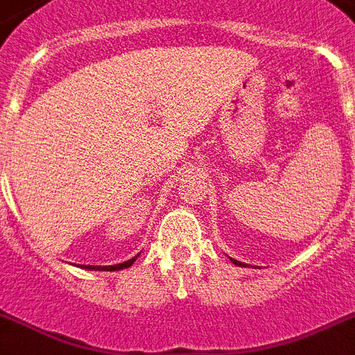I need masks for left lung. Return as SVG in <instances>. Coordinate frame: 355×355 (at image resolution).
I'll use <instances>...</instances> for the list:
<instances>
[{
  "mask_svg": "<svg viewBox=\"0 0 355 355\" xmlns=\"http://www.w3.org/2000/svg\"><path fill=\"white\" fill-rule=\"evenodd\" d=\"M230 261L234 263V265H237V266H245V263H241V261H237V259H232V257H230Z\"/></svg>",
  "mask_w": 355,
  "mask_h": 355,
  "instance_id": "left-lung-1",
  "label": "left lung"
}]
</instances>
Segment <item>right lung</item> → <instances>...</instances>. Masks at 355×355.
I'll list each match as a JSON object with an SVG mask.
<instances>
[{
    "instance_id": "1",
    "label": "right lung",
    "mask_w": 355,
    "mask_h": 355,
    "mask_svg": "<svg viewBox=\"0 0 355 355\" xmlns=\"http://www.w3.org/2000/svg\"><path fill=\"white\" fill-rule=\"evenodd\" d=\"M137 257H139V254H137V256L132 257V259H128V261L119 263V265H108V266H99V265H81V268H85V270H107V272H112V270H123V268H128V266L134 265V261H136Z\"/></svg>"
}]
</instances>
